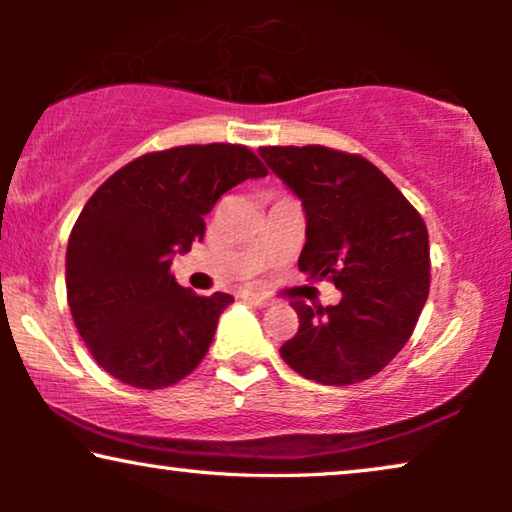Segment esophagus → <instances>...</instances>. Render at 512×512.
Returning a JSON list of instances; mask_svg holds the SVG:
<instances>
[{
  "label": "esophagus",
  "instance_id": "obj_1",
  "mask_svg": "<svg viewBox=\"0 0 512 512\" xmlns=\"http://www.w3.org/2000/svg\"><path fill=\"white\" fill-rule=\"evenodd\" d=\"M242 298H244V300H249V303H251V305H256V307H268V305H270V300H268V298L261 296V293H254V291H247V293H244Z\"/></svg>",
  "mask_w": 512,
  "mask_h": 512
}]
</instances>
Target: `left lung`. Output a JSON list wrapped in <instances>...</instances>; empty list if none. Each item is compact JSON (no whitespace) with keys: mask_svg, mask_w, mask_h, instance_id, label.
I'll use <instances>...</instances> for the list:
<instances>
[{"mask_svg":"<svg viewBox=\"0 0 512 512\" xmlns=\"http://www.w3.org/2000/svg\"><path fill=\"white\" fill-rule=\"evenodd\" d=\"M258 156L303 205L298 268L342 293L317 310L291 303L300 326L279 354L328 387L368 380L410 340L429 298L422 216L361 156L326 146H263Z\"/></svg>","mask_w":512,"mask_h":512,"instance_id":"1","label":"left lung"}]
</instances>
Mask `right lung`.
Masks as SVG:
<instances>
[{"label": "right lung", "instance_id": "right-lung-1", "mask_svg": "<svg viewBox=\"0 0 512 512\" xmlns=\"http://www.w3.org/2000/svg\"><path fill=\"white\" fill-rule=\"evenodd\" d=\"M265 174L247 146H177L132 160L86 202L67 244V300L109 375L163 389L205 359L233 296L184 289L172 258L202 242L223 193Z\"/></svg>", "mask_w": 512, "mask_h": 512}]
</instances>
